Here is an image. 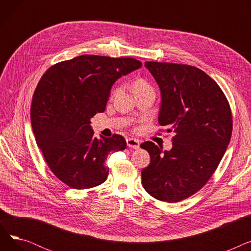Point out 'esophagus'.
Wrapping results in <instances>:
<instances>
[{"mask_svg": "<svg viewBox=\"0 0 251 251\" xmlns=\"http://www.w3.org/2000/svg\"><path fill=\"white\" fill-rule=\"evenodd\" d=\"M126 142H127V147H128V148L134 149V150L139 149L140 142H139V140L136 139V138H127V139H126Z\"/></svg>", "mask_w": 251, "mask_h": 251, "instance_id": "1", "label": "esophagus"}]
</instances>
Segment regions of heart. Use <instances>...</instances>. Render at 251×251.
Listing matches in <instances>:
<instances>
[{"label": "heart", "mask_w": 251, "mask_h": 251, "mask_svg": "<svg viewBox=\"0 0 251 251\" xmlns=\"http://www.w3.org/2000/svg\"><path fill=\"white\" fill-rule=\"evenodd\" d=\"M150 87V85L147 83V81H144L143 79H138V80L134 84V89L135 88H147Z\"/></svg>", "instance_id": "b5f03b06"}]
</instances>
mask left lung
I'll return each mask as SVG.
<instances>
[{"label":"left lung","mask_w":251,"mask_h":251,"mask_svg":"<svg viewBox=\"0 0 251 251\" xmlns=\"http://www.w3.org/2000/svg\"><path fill=\"white\" fill-rule=\"evenodd\" d=\"M161 90L159 124L173 132V147L151 141L150 165L141 171L143 188L154 199L178 202L201 189L212 177L232 135L229 102L214 79L189 65L146 62Z\"/></svg>","instance_id":"left-lung-1"}]
</instances>
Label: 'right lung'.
<instances>
[{"mask_svg": "<svg viewBox=\"0 0 251 251\" xmlns=\"http://www.w3.org/2000/svg\"><path fill=\"white\" fill-rule=\"evenodd\" d=\"M142 66L133 58L82 55L60 62L39 80L30 118L37 147L55 176L74 189L96 187L108 177L110 152L124 151L123 136H94L90 119L104 111L119 78Z\"/></svg>", "mask_w": 251, "mask_h": 251, "instance_id": "obj_1", "label": "right lung"}]
</instances>
